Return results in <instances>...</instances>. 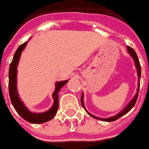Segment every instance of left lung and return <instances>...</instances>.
Returning <instances> with one entry per match:
<instances>
[{
  "mask_svg": "<svg viewBox=\"0 0 149 149\" xmlns=\"http://www.w3.org/2000/svg\"><path fill=\"white\" fill-rule=\"evenodd\" d=\"M127 49L128 53H129V54H130V55L132 56V58H133L134 62H135V65H136V68L137 70V74H138V89H137L136 94V95L134 96L133 99L131 100L130 103H128L127 106L123 108V110L122 111H120L119 114H117L116 116H115L110 117V118H106V119H101V118L95 116H93V115H91V113H89V112H87V111H86L89 116H91V117H93V118H95V119H96V120H103V121H107V122L115 121V120H118V119L120 118L121 116H123V115H125L126 113H127V112H128V111H129L133 107L134 105L136 104L137 98H138V95H139V89H140V75H141V67H140V62H139V59H138V57H137L136 51H135L132 48H131L130 46H127ZM81 103H82V106H83V108L85 109L84 103H83V93H82V96H81ZM85 110H86V109H85Z\"/></svg>",
  "mask_w": 149,
  "mask_h": 149,
  "instance_id": "left-lung-1",
  "label": "left lung"
}]
</instances>
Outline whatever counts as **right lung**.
<instances>
[{
	"mask_svg": "<svg viewBox=\"0 0 149 149\" xmlns=\"http://www.w3.org/2000/svg\"><path fill=\"white\" fill-rule=\"evenodd\" d=\"M26 44H27V42L22 44L17 48L14 54L12 63L9 66V93L10 100L13 107L15 108L16 111L27 122L32 123H46L47 121L52 120L57 113L58 108V92L60 89L68 82V80L60 81V82L56 83L55 91L53 93L54 103H53L52 107L49 110L42 113H34V112L32 113L31 111H29L26 108V107L24 106V103H22V100H20L17 91V67L19 59H20V56L22 54L23 49H25Z\"/></svg>",
	"mask_w": 149,
	"mask_h": 149,
	"instance_id": "add662e5",
	"label": "right lung"
}]
</instances>
